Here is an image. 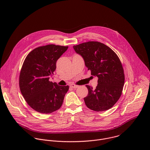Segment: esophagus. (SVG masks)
I'll list each match as a JSON object with an SVG mask.
<instances>
[{"label":"esophagus","instance_id":"34e87169","mask_svg":"<svg viewBox=\"0 0 150 150\" xmlns=\"http://www.w3.org/2000/svg\"><path fill=\"white\" fill-rule=\"evenodd\" d=\"M70 87H72V88H76L79 86H78V85H77L74 84V83H71V84H70Z\"/></svg>","mask_w":150,"mask_h":150}]
</instances>
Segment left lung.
<instances>
[{
    "mask_svg": "<svg viewBox=\"0 0 150 150\" xmlns=\"http://www.w3.org/2000/svg\"><path fill=\"white\" fill-rule=\"evenodd\" d=\"M83 59L91 74L98 77L95 89L87 85L88 94L83 98L90 109L102 112L112 108L121 96L125 74L122 63L109 47L98 41H88L74 46Z\"/></svg>",
    "mask_w": 150,
    "mask_h": 150,
    "instance_id": "obj_1",
    "label": "left lung"
}]
</instances>
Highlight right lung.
<instances>
[{
	"label": "right lung",
	"instance_id": "right-lung-1",
	"mask_svg": "<svg viewBox=\"0 0 150 150\" xmlns=\"http://www.w3.org/2000/svg\"><path fill=\"white\" fill-rule=\"evenodd\" d=\"M68 46L49 45L38 47L27 56L21 68L19 85L27 104L37 112L48 114L62 105L69 86H60L49 81L57 59Z\"/></svg>",
	"mask_w": 150,
	"mask_h": 150
}]
</instances>
